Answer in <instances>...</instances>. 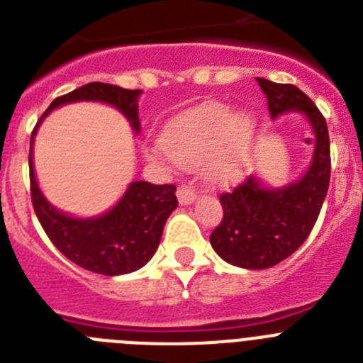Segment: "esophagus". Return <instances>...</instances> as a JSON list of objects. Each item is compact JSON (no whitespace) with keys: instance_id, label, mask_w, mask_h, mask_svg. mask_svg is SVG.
<instances>
[{"instance_id":"obj_1","label":"esophagus","mask_w":363,"mask_h":363,"mask_svg":"<svg viewBox=\"0 0 363 363\" xmlns=\"http://www.w3.org/2000/svg\"><path fill=\"white\" fill-rule=\"evenodd\" d=\"M176 194H178V201L182 205H189V203H192V201L196 200V192L192 191L189 185H179L178 192H176Z\"/></svg>"}]
</instances>
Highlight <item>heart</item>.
Here are the masks:
<instances>
[{
	"label": "heart",
	"instance_id": "1",
	"mask_svg": "<svg viewBox=\"0 0 363 363\" xmlns=\"http://www.w3.org/2000/svg\"><path fill=\"white\" fill-rule=\"evenodd\" d=\"M252 133L255 120L247 112L234 114L229 105L207 101L169 121L149 154L179 165L196 163L209 154L205 172L214 184L227 185L240 176L242 154Z\"/></svg>",
	"mask_w": 363,
	"mask_h": 363
}]
</instances>
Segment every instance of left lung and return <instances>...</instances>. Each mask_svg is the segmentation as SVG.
I'll use <instances>...</instances> for the list:
<instances>
[{
	"label": "left lung",
	"instance_id": "1",
	"mask_svg": "<svg viewBox=\"0 0 363 363\" xmlns=\"http://www.w3.org/2000/svg\"><path fill=\"white\" fill-rule=\"evenodd\" d=\"M271 118L301 112L313 127L314 152L307 172L294 184L265 189L256 176L223 192V218L211 234V245L227 264L269 269L289 258L313 230L331 178V150L325 118L313 99L289 83L258 78Z\"/></svg>",
	"mask_w": 363,
	"mask_h": 363
}]
</instances>
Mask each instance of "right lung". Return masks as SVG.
Instances as JSON below:
<instances>
[{"mask_svg": "<svg viewBox=\"0 0 363 363\" xmlns=\"http://www.w3.org/2000/svg\"><path fill=\"white\" fill-rule=\"evenodd\" d=\"M142 91H129L108 83L92 82L56 98L36 123L30 136V196L41 227L62 255L86 271L118 277L138 271L154 256L162 240L167 218L178 207L174 185L133 182L123 198L108 213L94 218H74L47 201L38 187L32 163L34 136L50 111L74 101H101L116 107L140 133L138 98Z\"/></svg>", "mask_w": 363, "mask_h": 363, "instance_id": "right-lung-1", "label": "right lung"}]
</instances>
